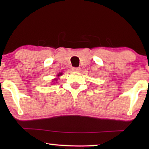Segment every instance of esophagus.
Returning <instances> with one entry per match:
<instances>
[{"label":"esophagus","mask_w":149,"mask_h":149,"mask_svg":"<svg viewBox=\"0 0 149 149\" xmlns=\"http://www.w3.org/2000/svg\"><path fill=\"white\" fill-rule=\"evenodd\" d=\"M72 70L74 71H79L80 70V67H72Z\"/></svg>","instance_id":"esophagus-1"}]
</instances>
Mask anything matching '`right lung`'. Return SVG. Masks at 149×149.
Listing matches in <instances>:
<instances>
[{"mask_svg": "<svg viewBox=\"0 0 149 149\" xmlns=\"http://www.w3.org/2000/svg\"><path fill=\"white\" fill-rule=\"evenodd\" d=\"M61 75H62V73H59V74H58V75H57V76H61ZM55 80V81H56V80H57V79H55V80Z\"/></svg>", "mask_w": 149, "mask_h": 149, "instance_id": "1", "label": "right lung"}]
</instances>
